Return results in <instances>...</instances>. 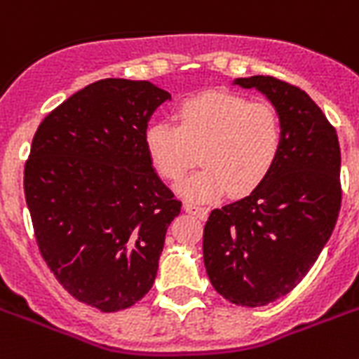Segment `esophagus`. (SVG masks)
I'll return each instance as SVG.
<instances>
[{"mask_svg": "<svg viewBox=\"0 0 359 359\" xmlns=\"http://www.w3.org/2000/svg\"><path fill=\"white\" fill-rule=\"evenodd\" d=\"M184 210L189 212V214L197 215L199 219H206L208 217V208H205V206L194 205V203H184Z\"/></svg>", "mask_w": 359, "mask_h": 359, "instance_id": "1", "label": "esophagus"}]
</instances>
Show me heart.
<instances>
[{
    "instance_id": "b5f03b06",
    "label": "heart",
    "mask_w": 359,
    "mask_h": 359,
    "mask_svg": "<svg viewBox=\"0 0 359 359\" xmlns=\"http://www.w3.org/2000/svg\"><path fill=\"white\" fill-rule=\"evenodd\" d=\"M144 144L154 170L180 180L195 164L203 170L179 186L191 201L219 199L226 191H255L275 168L282 129L275 109L226 92H206L179 104L177 123L156 119L145 129Z\"/></svg>"
}]
</instances>
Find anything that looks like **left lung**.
<instances>
[{
    "instance_id": "left-lung-1",
    "label": "left lung",
    "mask_w": 359,
    "mask_h": 359,
    "mask_svg": "<svg viewBox=\"0 0 359 359\" xmlns=\"http://www.w3.org/2000/svg\"><path fill=\"white\" fill-rule=\"evenodd\" d=\"M232 84L269 99L282 145L255 191L210 212L203 255L214 290L256 308L287 295L330 240L341 208V149L336 129L301 88L265 75Z\"/></svg>"
}]
</instances>
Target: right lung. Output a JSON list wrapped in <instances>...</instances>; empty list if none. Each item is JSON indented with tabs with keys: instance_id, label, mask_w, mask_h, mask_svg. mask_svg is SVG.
<instances>
[{
	"instance_id": "right-lung-1",
	"label": "right lung",
	"mask_w": 359,
	"mask_h": 359,
	"mask_svg": "<svg viewBox=\"0 0 359 359\" xmlns=\"http://www.w3.org/2000/svg\"><path fill=\"white\" fill-rule=\"evenodd\" d=\"M168 99L149 81L103 79L49 112L33 138L23 189L40 255L69 295L101 311L151 290L180 214L144 144Z\"/></svg>"
}]
</instances>
